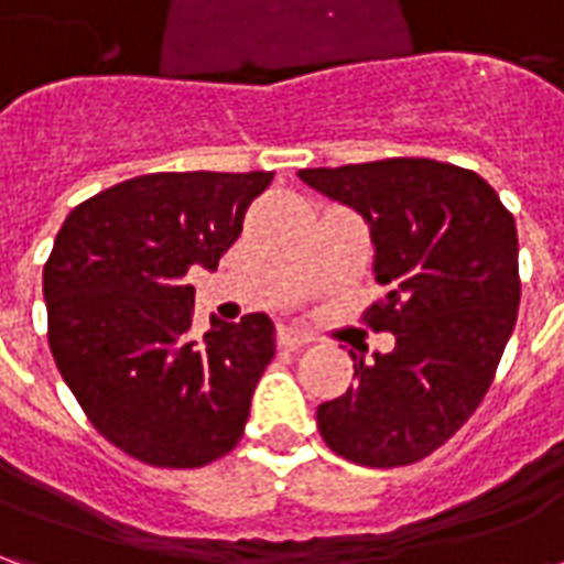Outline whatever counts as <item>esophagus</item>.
Listing matches in <instances>:
<instances>
[{
  "label": "esophagus",
  "mask_w": 564,
  "mask_h": 564,
  "mask_svg": "<svg viewBox=\"0 0 564 564\" xmlns=\"http://www.w3.org/2000/svg\"><path fill=\"white\" fill-rule=\"evenodd\" d=\"M278 341H281V347H286V350H302V347L311 344V335L302 329H295V326H281V329H278Z\"/></svg>",
  "instance_id": "obj_1"
}]
</instances>
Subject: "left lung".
<instances>
[{
  "label": "left lung",
  "instance_id": "obj_1",
  "mask_svg": "<svg viewBox=\"0 0 564 564\" xmlns=\"http://www.w3.org/2000/svg\"><path fill=\"white\" fill-rule=\"evenodd\" d=\"M299 177L368 220L387 293L362 317L395 335L375 362L350 354L354 387L319 404V435L356 465H414L459 432L496 378L520 307L513 214L480 174L420 156Z\"/></svg>",
  "mask_w": 564,
  "mask_h": 564
}]
</instances>
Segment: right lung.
Instances as JSON below:
<instances>
[{"instance_id":"obj_1","label":"right lung","mask_w":564,"mask_h":564,"mask_svg":"<svg viewBox=\"0 0 564 564\" xmlns=\"http://www.w3.org/2000/svg\"><path fill=\"white\" fill-rule=\"evenodd\" d=\"M274 172H156L96 193L44 262L47 344L93 429L153 468H202L245 435L274 356L247 314L193 332V265L217 269Z\"/></svg>"}]
</instances>
